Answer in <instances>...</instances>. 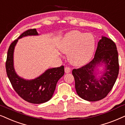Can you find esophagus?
<instances>
[{
	"label": "esophagus",
	"instance_id": "34e87169",
	"mask_svg": "<svg viewBox=\"0 0 125 125\" xmlns=\"http://www.w3.org/2000/svg\"><path fill=\"white\" fill-rule=\"evenodd\" d=\"M64 71L66 73H69L71 72V69L69 67H66L64 68Z\"/></svg>",
	"mask_w": 125,
	"mask_h": 125
}]
</instances>
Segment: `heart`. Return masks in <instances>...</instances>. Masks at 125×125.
<instances>
[{"label":"heart","mask_w":125,"mask_h":125,"mask_svg":"<svg viewBox=\"0 0 125 125\" xmlns=\"http://www.w3.org/2000/svg\"><path fill=\"white\" fill-rule=\"evenodd\" d=\"M95 40L91 34H85L79 31H72L64 38L62 50L69 54V60L75 66L86 63L94 54Z\"/></svg>","instance_id":"1"}]
</instances>
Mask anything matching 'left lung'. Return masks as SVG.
I'll return each instance as SVG.
<instances>
[{
    "mask_svg": "<svg viewBox=\"0 0 125 125\" xmlns=\"http://www.w3.org/2000/svg\"><path fill=\"white\" fill-rule=\"evenodd\" d=\"M104 64L105 70L96 77L97 66ZM119 73L118 54L115 43L105 36L98 43L94 57L89 63L73 69L75 87L77 94L86 101L94 102L105 98L114 86Z\"/></svg>",
    "mask_w": 125,
    "mask_h": 125,
    "instance_id": "obj_1",
    "label": "left lung"
}]
</instances>
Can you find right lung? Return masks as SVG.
Instances as JSON below:
<instances>
[{"label": "right lung", "instance_id": "obj_1", "mask_svg": "<svg viewBox=\"0 0 125 125\" xmlns=\"http://www.w3.org/2000/svg\"><path fill=\"white\" fill-rule=\"evenodd\" d=\"M35 29L22 33L10 46L6 62V72L12 87L27 102L40 104L49 101L54 94L58 81L64 75V66L49 69L41 75L32 80H26L16 74L14 67V51L18 39L27 36L38 35Z\"/></svg>", "mask_w": 125, "mask_h": 125}]
</instances>
